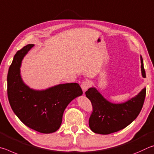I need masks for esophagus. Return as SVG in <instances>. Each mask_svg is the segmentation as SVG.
I'll use <instances>...</instances> for the list:
<instances>
[{
  "label": "esophagus",
  "instance_id": "obj_1",
  "mask_svg": "<svg viewBox=\"0 0 154 154\" xmlns=\"http://www.w3.org/2000/svg\"><path fill=\"white\" fill-rule=\"evenodd\" d=\"M90 85H91V84L88 81H83L81 83V85H80V87H81L82 91H84V92H85V91H87L88 88H89Z\"/></svg>",
  "mask_w": 154,
  "mask_h": 154
}]
</instances>
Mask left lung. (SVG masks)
<instances>
[{"instance_id": "8db88e82", "label": "left lung", "mask_w": 154, "mask_h": 154, "mask_svg": "<svg viewBox=\"0 0 154 154\" xmlns=\"http://www.w3.org/2000/svg\"><path fill=\"white\" fill-rule=\"evenodd\" d=\"M140 59L141 75L145 78L141 55ZM85 94L93 107L88 122L91 130L95 133L109 134L126 128L136 119L143 106L146 88H143L136 96L120 103L110 102L93 87L88 88Z\"/></svg>"}]
</instances>
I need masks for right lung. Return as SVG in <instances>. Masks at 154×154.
<instances>
[{"label": "right lung", "instance_id": "obj_1", "mask_svg": "<svg viewBox=\"0 0 154 154\" xmlns=\"http://www.w3.org/2000/svg\"><path fill=\"white\" fill-rule=\"evenodd\" d=\"M34 45L18 51L13 57L7 75L8 99L13 112L24 125L41 133L58 130L67 106L82 95L78 83L59 84L43 90L31 88L21 75L22 60Z\"/></svg>", "mask_w": 154, "mask_h": 154}]
</instances>
